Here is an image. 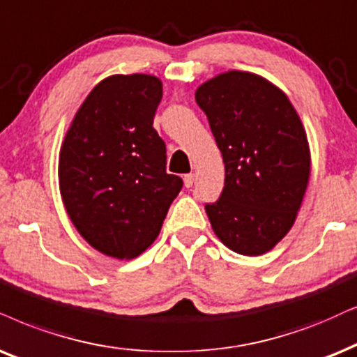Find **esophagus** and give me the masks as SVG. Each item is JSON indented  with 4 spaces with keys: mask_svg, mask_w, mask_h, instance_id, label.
Here are the masks:
<instances>
[{
    "mask_svg": "<svg viewBox=\"0 0 357 357\" xmlns=\"http://www.w3.org/2000/svg\"><path fill=\"white\" fill-rule=\"evenodd\" d=\"M183 181H184V186H186V188H192V184H194V174H192V173L184 174Z\"/></svg>",
    "mask_w": 357,
    "mask_h": 357,
    "instance_id": "34e87169",
    "label": "esophagus"
}]
</instances>
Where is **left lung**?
Listing matches in <instances>:
<instances>
[{"label": "left lung", "mask_w": 357, "mask_h": 357, "mask_svg": "<svg viewBox=\"0 0 357 357\" xmlns=\"http://www.w3.org/2000/svg\"><path fill=\"white\" fill-rule=\"evenodd\" d=\"M225 165L220 197L206 204L225 247L261 255L287 236L310 179V146L288 97L250 72L229 70L196 90Z\"/></svg>", "instance_id": "left-lung-1"}]
</instances>
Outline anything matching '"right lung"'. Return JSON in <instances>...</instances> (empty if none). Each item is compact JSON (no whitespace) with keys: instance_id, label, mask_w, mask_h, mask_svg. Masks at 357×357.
Here are the masks:
<instances>
[{"instance_id":"obj_1","label":"right lung","mask_w":357,"mask_h":357,"mask_svg":"<svg viewBox=\"0 0 357 357\" xmlns=\"http://www.w3.org/2000/svg\"><path fill=\"white\" fill-rule=\"evenodd\" d=\"M163 85L155 75H112L93 87L59 155L66 211L93 249L135 259L155 242L179 176L166 173V145L153 128Z\"/></svg>"}]
</instances>
